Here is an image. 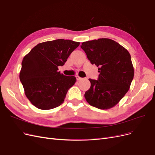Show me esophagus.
I'll list each match as a JSON object with an SVG mask.
<instances>
[{
	"label": "esophagus",
	"mask_w": 155,
	"mask_h": 155,
	"mask_svg": "<svg viewBox=\"0 0 155 155\" xmlns=\"http://www.w3.org/2000/svg\"><path fill=\"white\" fill-rule=\"evenodd\" d=\"M76 77H77V81H81V80L83 79L82 78H81V77H80L79 76H77Z\"/></svg>",
	"instance_id": "obj_1"
}]
</instances>
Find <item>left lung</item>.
<instances>
[{
	"label": "left lung",
	"instance_id": "8db88e82",
	"mask_svg": "<svg viewBox=\"0 0 155 155\" xmlns=\"http://www.w3.org/2000/svg\"><path fill=\"white\" fill-rule=\"evenodd\" d=\"M92 64L98 67V80L89 78L85 98L91 106L107 110L117 104L130 87L134 69L128 51L112 39L100 38L81 46Z\"/></svg>",
	"mask_w": 155,
	"mask_h": 155
}]
</instances>
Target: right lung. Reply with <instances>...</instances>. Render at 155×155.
I'll return each mask as SVG.
<instances>
[{"mask_svg": "<svg viewBox=\"0 0 155 155\" xmlns=\"http://www.w3.org/2000/svg\"><path fill=\"white\" fill-rule=\"evenodd\" d=\"M80 45L69 39H55L38 44L23 59L20 80L31 104L41 110L60 106L76 77L58 71Z\"/></svg>", "mask_w": 155, "mask_h": 155, "instance_id": "1", "label": "right lung"}]
</instances>
